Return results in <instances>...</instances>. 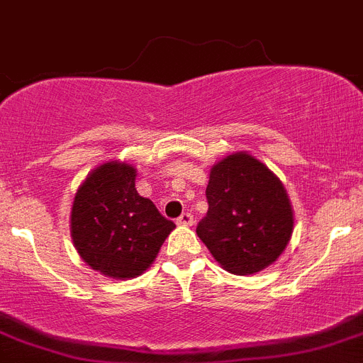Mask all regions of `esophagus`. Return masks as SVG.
Instances as JSON below:
<instances>
[{"label": "esophagus", "instance_id": "1", "mask_svg": "<svg viewBox=\"0 0 363 363\" xmlns=\"http://www.w3.org/2000/svg\"><path fill=\"white\" fill-rule=\"evenodd\" d=\"M177 224L179 226H191V224H194V215L189 213V211H184V213L177 218Z\"/></svg>", "mask_w": 363, "mask_h": 363}]
</instances>
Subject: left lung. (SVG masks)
<instances>
[{
	"mask_svg": "<svg viewBox=\"0 0 363 363\" xmlns=\"http://www.w3.org/2000/svg\"><path fill=\"white\" fill-rule=\"evenodd\" d=\"M208 213L197 235L233 275H253L275 262L293 233V210L282 182L246 152L231 153L210 172Z\"/></svg>",
	"mask_w": 363,
	"mask_h": 363,
	"instance_id": "obj_1",
	"label": "left lung"
}]
</instances>
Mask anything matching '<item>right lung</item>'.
<instances>
[{
	"label": "right lung",
	"instance_id": "add662e5",
	"mask_svg": "<svg viewBox=\"0 0 363 363\" xmlns=\"http://www.w3.org/2000/svg\"><path fill=\"white\" fill-rule=\"evenodd\" d=\"M135 168L110 161L77 189L70 233L81 259L112 279H133L152 266L175 224L135 189Z\"/></svg>",
	"mask_w": 363,
	"mask_h": 363
}]
</instances>
